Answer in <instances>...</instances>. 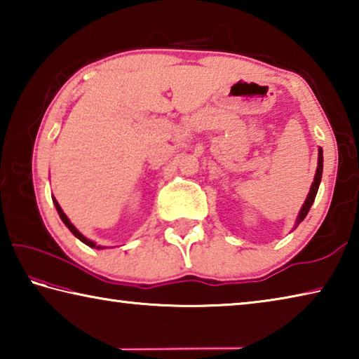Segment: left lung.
Masks as SVG:
<instances>
[{
	"mask_svg": "<svg viewBox=\"0 0 359 359\" xmlns=\"http://www.w3.org/2000/svg\"><path fill=\"white\" fill-rule=\"evenodd\" d=\"M321 174H323V150L320 149V151H318V168H317V174H315L313 184H312V187H311V191H309V194H307L306 203H304L302 209H301V212H299V217H297L296 226L304 220V218H306V215L309 214V210H311V208H312V204H313V201H315V196H317L320 182H321Z\"/></svg>",
	"mask_w": 359,
	"mask_h": 359,
	"instance_id": "obj_1",
	"label": "left lung"
}]
</instances>
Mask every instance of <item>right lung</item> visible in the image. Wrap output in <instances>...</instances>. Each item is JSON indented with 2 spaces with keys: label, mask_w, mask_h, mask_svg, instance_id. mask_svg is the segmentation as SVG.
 <instances>
[{
  "label": "right lung",
  "mask_w": 359,
  "mask_h": 359,
  "mask_svg": "<svg viewBox=\"0 0 359 359\" xmlns=\"http://www.w3.org/2000/svg\"><path fill=\"white\" fill-rule=\"evenodd\" d=\"M53 204H55V208H57V212H58V215H60V218H62V220H63V223L66 224V226H68V228H69V231H71V233H72V234H74V236H76V238H77L79 241H82V242H83V244H87L88 247H92V248H95V247H96V244H95V242H92V241H90V239H87V238H83V236H82L81 233H79V231H77V229L74 228V224H72V223L69 222V218L65 215V212L62 210V208H60V204L57 203V199H55V198H53ZM96 248H101V247H96Z\"/></svg>",
  "instance_id": "obj_1"
}]
</instances>
